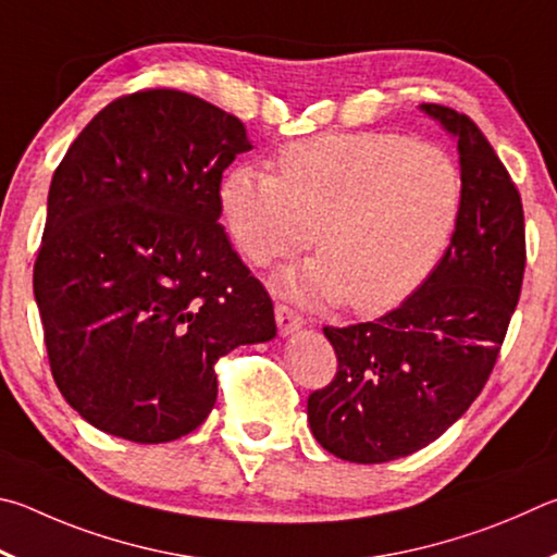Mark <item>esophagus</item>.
Instances as JSON below:
<instances>
[{
  "label": "esophagus",
  "mask_w": 557,
  "mask_h": 557,
  "mask_svg": "<svg viewBox=\"0 0 557 557\" xmlns=\"http://www.w3.org/2000/svg\"><path fill=\"white\" fill-rule=\"evenodd\" d=\"M276 325L281 335H294L304 327V318H300L294 308L288 306H276Z\"/></svg>",
  "instance_id": "obj_1"
}]
</instances>
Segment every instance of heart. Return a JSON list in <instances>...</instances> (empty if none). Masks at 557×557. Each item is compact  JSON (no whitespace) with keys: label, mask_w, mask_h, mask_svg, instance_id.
Segmentation results:
<instances>
[{"label":"heart","mask_w":557,"mask_h":557,"mask_svg":"<svg viewBox=\"0 0 557 557\" xmlns=\"http://www.w3.org/2000/svg\"><path fill=\"white\" fill-rule=\"evenodd\" d=\"M276 165L278 175L234 165L220 208L234 244L261 267L313 239L318 257L276 276L308 306L345 300L369 313L401 304L443 259L462 214L460 165L404 134H320L284 146Z\"/></svg>","instance_id":"obj_1"}]
</instances>
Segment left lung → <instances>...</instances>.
I'll return each mask as SVG.
<instances>
[{"label": "left lung", "mask_w": 557, "mask_h": 557, "mask_svg": "<svg viewBox=\"0 0 557 557\" xmlns=\"http://www.w3.org/2000/svg\"><path fill=\"white\" fill-rule=\"evenodd\" d=\"M421 112L457 141L465 205L416 294L372 323L323 327L337 374L310 394L308 423L347 462L398 460L437 441L480 396L521 296L523 205L509 171L470 116Z\"/></svg>", "instance_id": "1"}]
</instances>
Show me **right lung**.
Instances as JSON below:
<instances>
[{
  "label": "right lung",
  "instance_id": "1",
  "mask_svg": "<svg viewBox=\"0 0 557 557\" xmlns=\"http://www.w3.org/2000/svg\"><path fill=\"white\" fill-rule=\"evenodd\" d=\"M244 151L237 116L146 90L107 104L53 173L34 296L55 384L97 431L188 435L218 398L214 362L276 337L220 224L222 173Z\"/></svg>",
  "mask_w": 557,
  "mask_h": 557
}]
</instances>
